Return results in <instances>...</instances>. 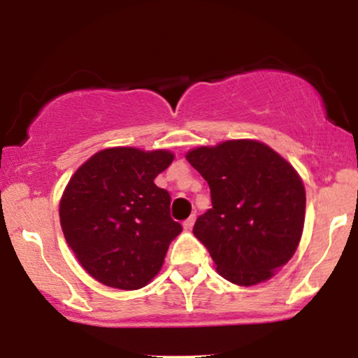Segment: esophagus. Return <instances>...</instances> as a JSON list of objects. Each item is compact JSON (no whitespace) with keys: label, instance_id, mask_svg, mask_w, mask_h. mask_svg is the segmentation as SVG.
I'll return each mask as SVG.
<instances>
[{"label":"esophagus","instance_id":"obj_1","mask_svg":"<svg viewBox=\"0 0 358 358\" xmlns=\"http://www.w3.org/2000/svg\"><path fill=\"white\" fill-rule=\"evenodd\" d=\"M193 224H195V215H190L187 220L183 222V229L185 231H192Z\"/></svg>","mask_w":358,"mask_h":358}]
</instances>
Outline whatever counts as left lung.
Wrapping results in <instances>:
<instances>
[{
    "mask_svg": "<svg viewBox=\"0 0 358 358\" xmlns=\"http://www.w3.org/2000/svg\"><path fill=\"white\" fill-rule=\"evenodd\" d=\"M207 180L212 208L193 234L222 278L239 286L266 281L296 252L306 193L293 166L264 143L232 139L187 153Z\"/></svg>",
    "mask_w": 358,
    "mask_h": 358,
    "instance_id": "obj_1",
    "label": "left lung"
}]
</instances>
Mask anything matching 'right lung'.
Here are the masks:
<instances>
[{"label":"right lung","mask_w":358,"mask_h":358,"mask_svg":"<svg viewBox=\"0 0 358 358\" xmlns=\"http://www.w3.org/2000/svg\"><path fill=\"white\" fill-rule=\"evenodd\" d=\"M173 158L166 150L108 148L90 156L65 187V241L102 285L139 289L162 269L182 225L170 215V193L155 178Z\"/></svg>","instance_id":"obj_1"}]
</instances>
